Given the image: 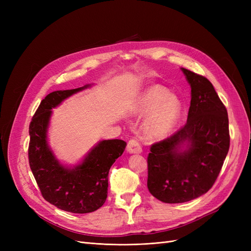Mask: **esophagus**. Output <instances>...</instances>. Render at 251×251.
Returning <instances> with one entry per match:
<instances>
[{"label": "esophagus", "mask_w": 251, "mask_h": 251, "mask_svg": "<svg viewBox=\"0 0 251 251\" xmlns=\"http://www.w3.org/2000/svg\"><path fill=\"white\" fill-rule=\"evenodd\" d=\"M126 150L130 154H140L142 151V148L140 146V143L136 139H131L127 142Z\"/></svg>", "instance_id": "esophagus-1"}]
</instances>
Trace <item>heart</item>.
Returning <instances> with one entry per match:
<instances>
[{
    "mask_svg": "<svg viewBox=\"0 0 251 251\" xmlns=\"http://www.w3.org/2000/svg\"><path fill=\"white\" fill-rule=\"evenodd\" d=\"M181 109L177 96L160 85H153L138 98L132 112L136 115L148 114L142 123V131L148 137L156 139L173 130L179 120Z\"/></svg>",
    "mask_w": 251,
    "mask_h": 251,
    "instance_id": "heart-1",
    "label": "heart"
}]
</instances>
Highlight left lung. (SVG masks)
I'll list each match as a JSON object with an SVG mask.
<instances>
[{
  "label": "left lung",
  "mask_w": 251,
  "mask_h": 251,
  "mask_svg": "<svg viewBox=\"0 0 251 251\" xmlns=\"http://www.w3.org/2000/svg\"><path fill=\"white\" fill-rule=\"evenodd\" d=\"M192 89L187 121L151 147L148 188L164 203H183L207 193L229 150L228 115L211 82L181 68Z\"/></svg>",
  "instance_id": "1"
}]
</instances>
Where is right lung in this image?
<instances>
[{"mask_svg":"<svg viewBox=\"0 0 251 251\" xmlns=\"http://www.w3.org/2000/svg\"><path fill=\"white\" fill-rule=\"evenodd\" d=\"M89 87L91 85L48 94L29 126V164L44 199L73 214H87L102 206L108 196L109 171L126 147V142L120 139L101 140L74 166L60 163L50 149L47 133L51 110Z\"/></svg>","mask_w":251,"mask_h":251,"instance_id":"right-lung-1","label":"right lung"}]
</instances>
